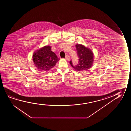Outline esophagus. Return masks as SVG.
Masks as SVG:
<instances>
[{"instance_id": "34e87169", "label": "esophagus", "mask_w": 131, "mask_h": 131, "mask_svg": "<svg viewBox=\"0 0 131 131\" xmlns=\"http://www.w3.org/2000/svg\"><path fill=\"white\" fill-rule=\"evenodd\" d=\"M65 59H67V60H69L70 59V57L69 56H68V55H67V56H65Z\"/></svg>"}]
</instances>
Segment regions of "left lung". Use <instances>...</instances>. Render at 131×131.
<instances>
[{
    "label": "left lung",
    "instance_id": "8db88e82",
    "mask_svg": "<svg viewBox=\"0 0 131 131\" xmlns=\"http://www.w3.org/2000/svg\"><path fill=\"white\" fill-rule=\"evenodd\" d=\"M75 47L79 58L78 63L76 65H73L72 60H71L70 64L77 71L88 70L91 67L93 63V53L90 49L82 45L77 44Z\"/></svg>",
    "mask_w": 131,
    "mask_h": 131
}]
</instances>
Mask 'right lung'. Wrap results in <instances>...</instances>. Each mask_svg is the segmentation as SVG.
<instances>
[{
  "mask_svg": "<svg viewBox=\"0 0 131 131\" xmlns=\"http://www.w3.org/2000/svg\"><path fill=\"white\" fill-rule=\"evenodd\" d=\"M32 59L35 67L43 72H47L53 68L59 60L56 54L51 51L49 46L36 50L32 56Z\"/></svg>",
  "mask_w": 131,
  "mask_h": 131,
  "instance_id": "add662e5",
  "label": "right lung"
}]
</instances>
